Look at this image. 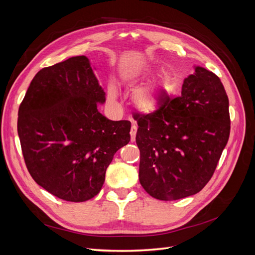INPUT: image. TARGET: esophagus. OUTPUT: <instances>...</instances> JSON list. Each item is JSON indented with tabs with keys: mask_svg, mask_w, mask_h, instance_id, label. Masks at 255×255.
I'll list each match as a JSON object with an SVG mask.
<instances>
[{
	"mask_svg": "<svg viewBox=\"0 0 255 255\" xmlns=\"http://www.w3.org/2000/svg\"><path fill=\"white\" fill-rule=\"evenodd\" d=\"M136 133H137V127L136 126H132V128H130V141L134 142L135 141V138H136Z\"/></svg>",
	"mask_w": 255,
	"mask_h": 255,
	"instance_id": "34e87169",
	"label": "esophagus"
}]
</instances>
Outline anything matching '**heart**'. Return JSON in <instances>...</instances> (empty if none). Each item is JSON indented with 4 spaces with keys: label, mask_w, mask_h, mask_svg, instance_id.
Returning <instances> with one entry per match:
<instances>
[{
    "label": "heart",
    "mask_w": 255,
    "mask_h": 255,
    "mask_svg": "<svg viewBox=\"0 0 255 255\" xmlns=\"http://www.w3.org/2000/svg\"><path fill=\"white\" fill-rule=\"evenodd\" d=\"M155 75L156 71L149 66L135 68L129 73L128 79L127 80V87L130 90H135L155 78ZM166 89L167 85L163 81L137 89L133 95V104L135 109L142 114L155 112L160 104L161 92ZM109 99L112 102H115L116 99H117V87H116L115 84H112L110 86Z\"/></svg>",
    "instance_id": "heart-1"
}]
</instances>
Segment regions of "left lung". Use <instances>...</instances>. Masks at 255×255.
I'll return each mask as SVG.
<instances>
[{
  "label": "left lung",
  "instance_id": "8db88e82",
  "mask_svg": "<svg viewBox=\"0 0 255 255\" xmlns=\"http://www.w3.org/2000/svg\"><path fill=\"white\" fill-rule=\"evenodd\" d=\"M159 105L134 115L139 182L153 198L173 201L197 194L213 176L230 136L229 99L217 75L195 66L181 96Z\"/></svg>",
  "mask_w": 255,
  "mask_h": 255
}]
</instances>
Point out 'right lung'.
Masks as SVG:
<instances>
[{
  "mask_svg": "<svg viewBox=\"0 0 255 255\" xmlns=\"http://www.w3.org/2000/svg\"><path fill=\"white\" fill-rule=\"evenodd\" d=\"M105 102L89 59L75 56L43 68L19 107L18 135L34 181L65 201L101 190L115 153L129 141L130 122L98 111Z\"/></svg>",
  "mask_w": 255,
  "mask_h": 255,
  "instance_id": "1",
  "label": "right lung"
}]
</instances>
